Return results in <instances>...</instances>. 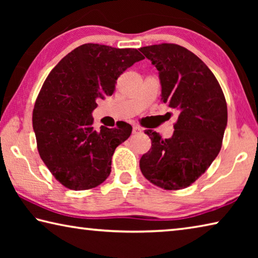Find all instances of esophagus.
<instances>
[{
	"instance_id": "34e87169",
	"label": "esophagus",
	"mask_w": 258,
	"mask_h": 258,
	"mask_svg": "<svg viewBox=\"0 0 258 258\" xmlns=\"http://www.w3.org/2000/svg\"><path fill=\"white\" fill-rule=\"evenodd\" d=\"M142 131H143V130H142V127H140L139 125H134V126H133V133H134V134L141 133Z\"/></svg>"
}]
</instances>
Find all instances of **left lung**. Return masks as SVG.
I'll list each match as a JSON object with an SVG mask.
<instances>
[{
    "label": "left lung",
    "instance_id": "obj_1",
    "mask_svg": "<svg viewBox=\"0 0 258 258\" xmlns=\"http://www.w3.org/2000/svg\"><path fill=\"white\" fill-rule=\"evenodd\" d=\"M157 68L161 100L178 111L172 138L151 130V149L140 159L147 180L166 190H180L206 172L222 147L228 107L220 84L202 59L171 43L141 47Z\"/></svg>",
    "mask_w": 258,
    "mask_h": 258
}]
</instances>
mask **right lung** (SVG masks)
I'll return each mask as SVG.
<instances>
[{
	"instance_id": "1",
	"label": "right lung",
	"mask_w": 258,
	"mask_h": 258,
	"mask_svg": "<svg viewBox=\"0 0 258 258\" xmlns=\"http://www.w3.org/2000/svg\"><path fill=\"white\" fill-rule=\"evenodd\" d=\"M145 59L137 49L87 43L60 60L35 102L33 128L42 160L71 190L98 186L111 172V157L130 138L127 123L93 130L97 99L111 95L117 78Z\"/></svg>"
}]
</instances>
